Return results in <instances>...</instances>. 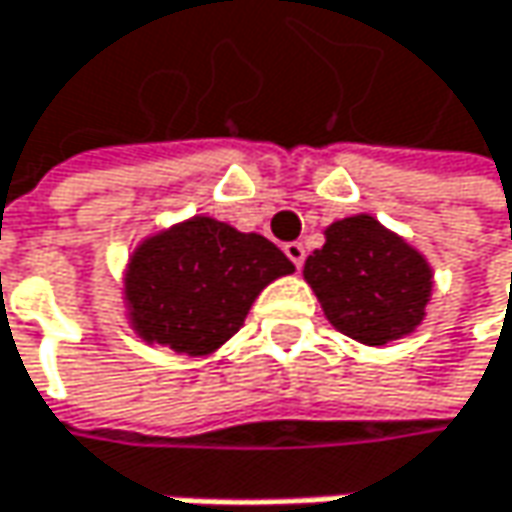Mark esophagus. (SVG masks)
<instances>
[{"mask_svg":"<svg viewBox=\"0 0 512 512\" xmlns=\"http://www.w3.org/2000/svg\"><path fill=\"white\" fill-rule=\"evenodd\" d=\"M284 255L290 257V260H293L296 266H302L304 257H307V252H304L302 243H287V246H284Z\"/></svg>","mask_w":512,"mask_h":512,"instance_id":"1","label":"esophagus"}]
</instances>
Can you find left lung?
<instances>
[{
  "instance_id": "left-lung-1",
  "label": "left lung",
  "mask_w": 512,
  "mask_h": 512,
  "mask_svg": "<svg viewBox=\"0 0 512 512\" xmlns=\"http://www.w3.org/2000/svg\"><path fill=\"white\" fill-rule=\"evenodd\" d=\"M325 246L304 263L325 316L354 340L384 346L410 334L431 293V269L372 216H349L325 231Z\"/></svg>"
}]
</instances>
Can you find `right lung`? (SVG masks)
<instances>
[{"mask_svg":"<svg viewBox=\"0 0 512 512\" xmlns=\"http://www.w3.org/2000/svg\"><path fill=\"white\" fill-rule=\"evenodd\" d=\"M290 272L293 263L266 237L196 216L140 246L125 296L143 340L208 354L240 331L257 293Z\"/></svg>","mask_w":512,"mask_h":512,"instance_id":"obj_1","label":"right lung"}]
</instances>
